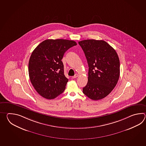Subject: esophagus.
<instances>
[{"mask_svg":"<svg viewBox=\"0 0 146 146\" xmlns=\"http://www.w3.org/2000/svg\"><path fill=\"white\" fill-rule=\"evenodd\" d=\"M78 76H79V74H74V76H72V78H76L77 77H78Z\"/></svg>","mask_w":146,"mask_h":146,"instance_id":"esophagus-1","label":"esophagus"}]
</instances>
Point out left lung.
I'll return each instance as SVG.
<instances>
[{"label": "left lung", "mask_w": 146, "mask_h": 146, "mask_svg": "<svg viewBox=\"0 0 146 146\" xmlns=\"http://www.w3.org/2000/svg\"><path fill=\"white\" fill-rule=\"evenodd\" d=\"M89 66L88 81L83 93L93 100L109 95L118 82L120 63L115 50L106 41L86 40L78 42Z\"/></svg>", "instance_id": "1"}]
</instances>
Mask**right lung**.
Segmentation results:
<instances>
[{"mask_svg":"<svg viewBox=\"0 0 146 146\" xmlns=\"http://www.w3.org/2000/svg\"><path fill=\"white\" fill-rule=\"evenodd\" d=\"M77 44L74 40L48 39L41 42L32 53L29 62V77L42 97L53 99L65 89L68 79L64 74L62 59L66 52Z\"/></svg>","mask_w":146,"mask_h":146,"instance_id":"obj_1","label":"right lung"}]
</instances>
